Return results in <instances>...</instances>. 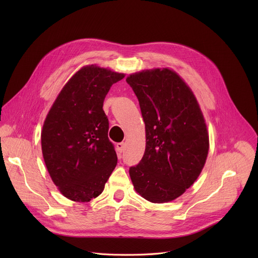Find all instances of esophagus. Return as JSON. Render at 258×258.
Wrapping results in <instances>:
<instances>
[{
  "mask_svg": "<svg viewBox=\"0 0 258 258\" xmlns=\"http://www.w3.org/2000/svg\"><path fill=\"white\" fill-rule=\"evenodd\" d=\"M116 148H117V151H118V153H122L124 151V148H125V144L123 143V142H120V143H117L116 144Z\"/></svg>",
  "mask_w": 258,
  "mask_h": 258,
  "instance_id": "1",
  "label": "esophagus"
}]
</instances>
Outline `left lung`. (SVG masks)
Returning <instances> with one entry per match:
<instances>
[{"label": "left lung", "mask_w": 258, "mask_h": 258, "mask_svg": "<svg viewBox=\"0 0 258 258\" xmlns=\"http://www.w3.org/2000/svg\"><path fill=\"white\" fill-rule=\"evenodd\" d=\"M139 100L146 146L130 175L136 191L152 203L182 196L198 179L209 150L204 116L192 91L172 70L154 69L126 78Z\"/></svg>", "instance_id": "left-lung-1"}]
</instances>
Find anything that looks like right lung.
I'll list each match as a JSON object with an SVG mask.
<instances>
[{"instance_id":"obj_1","label":"right lung","mask_w":258,"mask_h":258,"mask_svg":"<svg viewBox=\"0 0 258 258\" xmlns=\"http://www.w3.org/2000/svg\"><path fill=\"white\" fill-rule=\"evenodd\" d=\"M123 77L94 64L81 68L64 85L44 122L45 164L61 195L74 202L98 197L117 165L102 106L112 85Z\"/></svg>"}]
</instances>
